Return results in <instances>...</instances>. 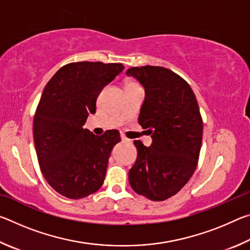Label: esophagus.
<instances>
[{
	"label": "esophagus",
	"mask_w": 250,
	"mask_h": 250,
	"mask_svg": "<svg viewBox=\"0 0 250 250\" xmlns=\"http://www.w3.org/2000/svg\"><path fill=\"white\" fill-rule=\"evenodd\" d=\"M121 140H122V142H130L129 139L125 138V135H121Z\"/></svg>",
	"instance_id": "esophagus-1"
}]
</instances>
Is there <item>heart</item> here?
Segmentation results:
<instances>
[{"label": "heart", "instance_id": "b5f03b06", "mask_svg": "<svg viewBox=\"0 0 250 250\" xmlns=\"http://www.w3.org/2000/svg\"><path fill=\"white\" fill-rule=\"evenodd\" d=\"M133 87H138V84L133 82H129L125 84V89H128V88H133Z\"/></svg>", "mask_w": 250, "mask_h": 250}]
</instances>
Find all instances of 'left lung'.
Returning <instances> with one entry per match:
<instances>
[{
    "label": "left lung",
    "instance_id": "1",
    "mask_svg": "<svg viewBox=\"0 0 250 250\" xmlns=\"http://www.w3.org/2000/svg\"><path fill=\"white\" fill-rule=\"evenodd\" d=\"M125 74L145 87L139 125L152 138L149 147L133 142L138 158L129 171L130 185L151 201H166L181 191L197 167L203 120L196 97L181 76L164 67H132Z\"/></svg>",
    "mask_w": 250,
    "mask_h": 250
}]
</instances>
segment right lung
<instances>
[{
  "instance_id": "1",
  "label": "right lung",
  "mask_w": 250,
  "mask_h": 250,
  "mask_svg": "<svg viewBox=\"0 0 250 250\" xmlns=\"http://www.w3.org/2000/svg\"><path fill=\"white\" fill-rule=\"evenodd\" d=\"M119 62H70L45 86L33 122L41 171L61 195L79 200L104 184L111 150L121 141L118 130L95 135L83 129L103 88L124 70Z\"/></svg>"
}]
</instances>
